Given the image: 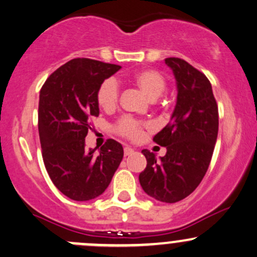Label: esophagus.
<instances>
[{
  "mask_svg": "<svg viewBox=\"0 0 257 257\" xmlns=\"http://www.w3.org/2000/svg\"><path fill=\"white\" fill-rule=\"evenodd\" d=\"M135 150L134 149H132V148H128V146H126V148H124V156H129V155H132L133 154Z\"/></svg>",
  "mask_w": 257,
  "mask_h": 257,
  "instance_id": "1",
  "label": "esophagus"
}]
</instances>
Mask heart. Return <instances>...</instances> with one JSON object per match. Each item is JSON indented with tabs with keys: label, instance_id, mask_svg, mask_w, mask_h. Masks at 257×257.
Here are the masks:
<instances>
[{
	"label": "heart",
	"instance_id": "heart-1",
	"mask_svg": "<svg viewBox=\"0 0 257 257\" xmlns=\"http://www.w3.org/2000/svg\"><path fill=\"white\" fill-rule=\"evenodd\" d=\"M132 81L139 87L150 100H156L165 91L166 79L155 69H142L132 77ZM118 84L113 78L105 79L98 86L96 92L97 103L105 111L113 109L118 101ZM148 124L135 120L131 117H123L117 123V131L132 140H139L144 134V128Z\"/></svg>",
	"mask_w": 257,
	"mask_h": 257
}]
</instances>
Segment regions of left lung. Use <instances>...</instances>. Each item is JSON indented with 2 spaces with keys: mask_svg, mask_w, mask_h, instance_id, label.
Wrapping results in <instances>:
<instances>
[{
  "mask_svg": "<svg viewBox=\"0 0 257 257\" xmlns=\"http://www.w3.org/2000/svg\"><path fill=\"white\" fill-rule=\"evenodd\" d=\"M177 85L171 120L155 135L167 152L160 160L143 150L148 165L139 174L143 190L162 202L180 201L190 195L206 174L218 134V107L212 86L201 72L180 58H166Z\"/></svg>",
  "mask_w": 257,
  "mask_h": 257,
  "instance_id": "left-lung-1",
  "label": "left lung"
}]
</instances>
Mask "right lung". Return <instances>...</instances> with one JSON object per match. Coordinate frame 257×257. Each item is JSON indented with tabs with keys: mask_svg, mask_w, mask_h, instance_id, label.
<instances>
[{
	"mask_svg": "<svg viewBox=\"0 0 257 257\" xmlns=\"http://www.w3.org/2000/svg\"><path fill=\"white\" fill-rule=\"evenodd\" d=\"M120 66L75 58L52 73L40 90L39 135L42 159L56 188L75 201L100 196L123 159L119 143L108 139L86 149L87 119L100 113L96 92L100 84Z\"/></svg>",
	"mask_w": 257,
	"mask_h": 257,
	"instance_id": "1",
	"label": "right lung"
}]
</instances>
